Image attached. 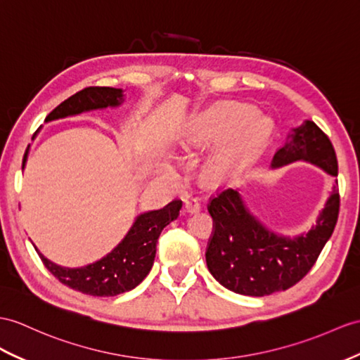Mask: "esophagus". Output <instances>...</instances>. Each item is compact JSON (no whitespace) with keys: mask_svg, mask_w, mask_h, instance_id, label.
<instances>
[{"mask_svg":"<svg viewBox=\"0 0 360 360\" xmlns=\"http://www.w3.org/2000/svg\"><path fill=\"white\" fill-rule=\"evenodd\" d=\"M185 201H186V206H188V207H192V206L195 207V206H198V200H197V197H194L192 194H191V195H188Z\"/></svg>","mask_w":360,"mask_h":360,"instance_id":"esophagus-1","label":"esophagus"}]
</instances>
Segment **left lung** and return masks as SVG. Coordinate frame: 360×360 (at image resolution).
Masks as SVG:
<instances>
[{
	"label": "left lung",
	"mask_w": 360,
	"mask_h": 360,
	"mask_svg": "<svg viewBox=\"0 0 360 360\" xmlns=\"http://www.w3.org/2000/svg\"><path fill=\"white\" fill-rule=\"evenodd\" d=\"M122 102H124V91L120 89L89 86V89L77 91L72 98L59 103L44 122L76 116V114L91 110L119 107ZM29 150L30 145L24 154L22 169L25 162H27ZM171 206L172 205H168L162 209L150 210V212L139 215L125 238L116 248L101 259L85 267L70 269L56 264L47 257H44L34 244L33 248L38 252L44 266L47 267L50 274L73 290L91 296H116L133 290L150 274L155 258L157 240H159L163 227L175 220V217L171 214Z\"/></svg>",
	"instance_id": "left-lung-1"
}]
</instances>
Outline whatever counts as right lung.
Wrapping results in <instances>:
<instances>
[{
  "instance_id": "1",
  "label": "right lung",
  "mask_w": 360,
  "mask_h": 360,
  "mask_svg": "<svg viewBox=\"0 0 360 360\" xmlns=\"http://www.w3.org/2000/svg\"><path fill=\"white\" fill-rule=\"evenodd\" d=\"M304 160L336 177L338 159L326 133L311 120L293 128L278 148L271 168ZM214 233L206 250L207 269L223 287L246 296L287 290L309 274L335 231L339 194H333L309 232L281 236L253 218L238 191L224 189L207 206Z\"/></svg>"
}]
</instances>
